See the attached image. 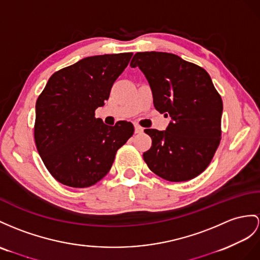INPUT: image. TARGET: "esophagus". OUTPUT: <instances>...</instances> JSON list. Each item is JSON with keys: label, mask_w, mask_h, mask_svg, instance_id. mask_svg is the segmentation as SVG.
Here are the masks:
<instances>
[{"label": "esophagus", "mask_w": 260, "mask_h": 260, "mask_svg": "<svg viewBox=\"0 0 260 260\" xmlns=\"http://www.w3.org/2000/svg\"><path fill=\"white\" fill-rule=\"evenodd\" d=\"M135 132H136V134H142L143 128L139 124H135Z\"/></svg>", "instance_id": "34e87169"}]
</instances>
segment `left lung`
I'll return each instance as SVG.
<instances>
[{
  "mask_svg": "<svg viewBox=\"0 0 260 260\" xmlns=\"http://www.w3.org/2000/svg\"><path fill=\"white\" fill-rule=\"evenodd\" d=\"M147 78L155 109L171 121L166 130L145 129L152 139L143 153L149 169L171 182L200 175L220 141L223 101L205 69L163 52L137 53L130 62Z\"/></svg>",
  "mask_w": 260,
  "mask_h": 260,
  "instance_id": "left-lung-1",
  "label": "left lung"
}]
</instances>
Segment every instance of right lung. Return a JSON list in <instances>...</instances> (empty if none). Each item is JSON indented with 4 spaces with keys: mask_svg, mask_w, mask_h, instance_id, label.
I'll use <instances>...</instances> for the list:
<instances>
[{
    "mask_svg": "<svg viewBox=\"0 0 260 260\" xmlns=\"http://www.w3.org/2000/svg\"><path fill=\"white\" fill-rule=\"evenodd\" d=\"M131 57L132 53H121L82 58L52 75L37 99L36 148L61 184H96L109 172L118 149L134 135L131 122L110 126L94 117Z\"/></svg>",
    "mask_w": 260,
    "mask_h": 260,
    "instance_id": "obj_1",
    "label": "right lung"
}]
</instances>
